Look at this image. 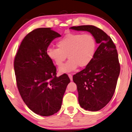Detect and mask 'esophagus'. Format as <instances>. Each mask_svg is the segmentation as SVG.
<instances>
[{"instance_id":"34e87169","label":"esophagus","mask_w":132,"mask_h":132,"mask_svg":"<svg viewBox=\"0 0 132 132\" xmlns=\"http://www.w3.org/2000/svg\"><path fill=\"white\" fill-rule=\"evenodd\" d=\"M68 76H69L71 81H72V74H71V73H68Z\"/></svg>"}]
</instances>
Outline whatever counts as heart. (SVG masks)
<instances>
[{"label": "heart", "instance_id": "heart-1", "mask_svg": "<svg viewBox=\"0 0 132 132\" xmlns=\"http://www.w3.org/2000/svg\"><path fill=\"white\" fill-rule=\"evenodd\" d=\"M58 48L47 50L48 57L58 67L67 59L69 60L59 69L60 72L75 71L78 66L84 68L90 64L96 51V41L90 34L68 33L57 42Z\"/></svg>", "mask_w": 132, "mask_h": 132}]
</instances>
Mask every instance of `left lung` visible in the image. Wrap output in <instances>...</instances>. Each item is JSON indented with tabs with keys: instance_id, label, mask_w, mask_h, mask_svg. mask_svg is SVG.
Returning a JSON list of instances; mask_svg holds the SVG:
<instances>
[{
	"instance_id": "left-lung-1",
	"label": "left lung",
	"mask_w": 132,
	"mask_h": 132,
	"mask_svg": "<svg viewBox=\"0 0 132 132\" xmlns=\"http://www.w3.org/2000/svg\"><path fill=\"white\" fill-rule=\"evenodd\" d=\"M71 29L88 31L100 44L90 64L73 76L80 106L89 111H98L111 100L117 86L120 64L116 46L106 32L95 26H72Z\"/></svg>"
}]
</instances>
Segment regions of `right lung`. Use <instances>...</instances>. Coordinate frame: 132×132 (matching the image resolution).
<instances>
[{
    "label": "right lung",
    "instance_id": "right-lung-1",
    "mask_svg": "<svg viewBox=\"0 0 132 132\" xmlns=\"http://www.w3.org/2000/svg\"><path fill=\"white\" fill-rule=\"evenodd\" d=\"M61 35L41 28L28 34L17 51L14 68L19 92L29 109L43 117L60 109L70 79L66 73L57 76V69L47 56V49Z\"/></svg>",
    "mask_w": 132,
    "mask_h": 132
}]
</instances>
